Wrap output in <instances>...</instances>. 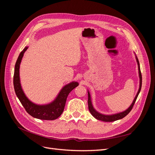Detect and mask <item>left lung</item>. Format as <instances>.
<instances>
[{
  "mask_svg": "<svg viewBox=\"0 0 155 155\" xmlns=\"http://www.w3.org/2000/svg\"><path fill=\"white\" fill-rule=\"evenodd\" d=\"M135 57H136V59H137V62L138 64V74H139V78H140V86H139V89L133 101L132 104L130 105V107L128 108L127 109H126L125 110L121 112H119V113H116V114H110V115H107V114H101L100 112H97L94 108L93 107L92 103V100H91V96L90 94V92H89L88 91V109L89 111L91 113V114L94 117V118L97 120H99L103 121H107V122H110V121H114L116 120H118L120 119H122L123 118H124L125 116H126L127 115L130 111L132 110L133 105L134 104V103L137 99V97L139 94V93L141 91V88H142V74H141V71H140V63L138 61V59L137 55L135 54Z\"/></svg>",
  "mask_w": 155,
  "mask_h": 155,
  "instance_id": "obj_1",
  "label": "left lung"
}]
</instances>
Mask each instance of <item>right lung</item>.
Wrapping results in <instances>:
<instances>
[{
	"mask_svg": "<svg viewBox=\"0 0 155 155\" xmlns=\"http://www.w3.org/2000/svg\"><path fill=\"white\" fill-rule=\"evenodd\" d=\"M28 48V46H26L20 53L15 65L13 86L16 95L22 106L25 107L26 111L34 118L44 120H54L57 119L63 113L69 93L74 88L78 87L79 83L76 81H72L64 85L54 100L48 104L38 105L31 101L26 97L22 90L19 76V68L21 60Z\"/></svg>",
	"mask_w": 155,
	"mask_h": 155,
	"instance_id": "1",
	"label": "right lung"
}]
</instances>
